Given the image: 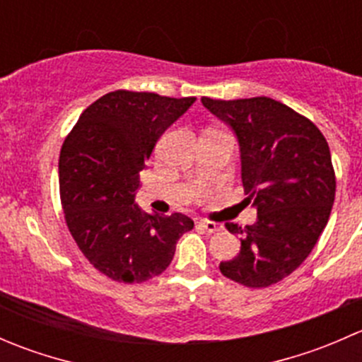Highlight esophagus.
<instances>
[{
	"instance_id": "esophagus-1",
	"label": "esophagus",
	"mask_w": 362,
	"mask_h": 362,
	"mask_svg": "<svg viewBox=\"0 0 362 362\" xmlns=\"http://www.w3.org/2000/svg\"><path fill=\"white\" fill-rule=\"evenodd\" d=\"M199 228L203 229V231L206 233H217V231H222V226L217 224V222H210V221H202L199 222Z\"/></svg>"
}]
</instances>
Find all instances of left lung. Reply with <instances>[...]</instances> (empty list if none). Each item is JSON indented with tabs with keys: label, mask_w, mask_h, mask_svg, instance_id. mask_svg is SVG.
<instances>
[{
	"label": "left lung",
	"mask_w": 362,
	"mask_h": 362,
	"mask_svg": "<svg viewBox=\"0 0 362 362\" xmlns=\"http://www.w3.org/2000/svg\"><path fill=\"white\" fill-rule=\"evenodd\" d=\"M202 103L235 133L245 202L257 210L252 226L226 224L242 247L218 269L242 286L268 287L308 257L329 221L337 191L329 147L315 124L272 98Z\"/></svg>",
	"instance_id": "left-lung-1"
}]
</instances>
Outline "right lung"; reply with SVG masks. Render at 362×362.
Wrapping results in <instances>:
<instances>
[{
    "mask_svg": "<svg viewBox=\"0 0 362 362\" xmlns=\"http://www.w3.org/2000/svg\"><path fill=\"white\" fill-rule=\"evenodd\" d=\"M196 98L113 90L80 115L59 156V192L73 240L90 264L117 282L140 284L170 266L194 222L145 214L134 203L140 171L160 134Z\"/></svg>",
    "mask_w": 362,
    "mask_h": 362,
    "instance_id": "1",
    "label": "right lung"
}]
</instances>
